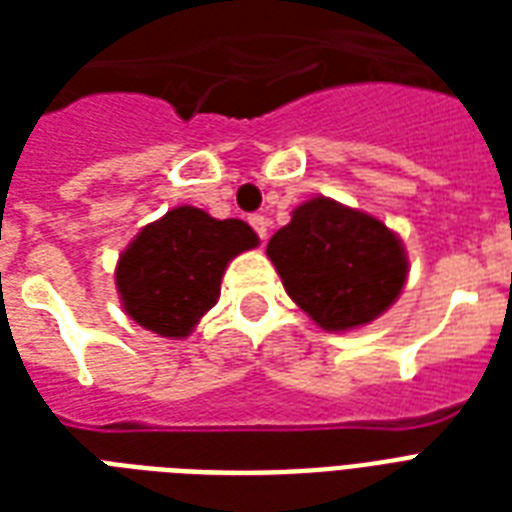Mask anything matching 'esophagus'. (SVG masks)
Returning <instances> with one entry per match:
<instances>
[{"label":"esophagus","mask_w":512,"mask_h":512,"mask_svg":"<svg viewBox=\"0 0 512 512\" xmlns=\"http://www.w3.org/2000/svg\"><path fill=\"white\" fill-rule=\"evenodd\" d=\"M249 225L255 228V233L260 239H268V217L265 215H249Z\"/></svg>","instance_id":"obj_1"}]
</instances>
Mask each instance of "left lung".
<instances>
[{"label": "left lung", "mask_w": 512, "mask_h": 512, "mask_svg": "<svg viewBox=\"0 0 512 512\" xmlns=\"http://www.w3.org/2000/svg\"><path fill=\"white\" fill-rule=\"evenodd\" d=\"M265 252L287 295L329 332L388 311L409 271L404 244L388 225L324 196L300 204Z\"/></svg>", "instance_id": "1"}]
</instances>
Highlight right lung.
Wrapping results in <instances>:
<instances>
[{"mask_svg": "<svg viewBox=\"0 0 512 512\" xmlns=\"http://www.w3.org/2000/svg\"><path fill=\"white\" fill-rule=\"evenodd\" d=\"M257 241L244 220H215L196 207L170 209L119 257L116 289L124 311L154 335L188 337L217 303L228 263Z\"/></svg>", "mask_w": 512, "mask_h": 512, "instance_id": "add662e5", "label": "right lung"}]
</instances>
